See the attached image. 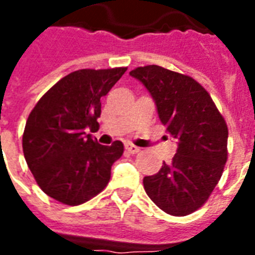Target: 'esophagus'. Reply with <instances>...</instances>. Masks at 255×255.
<instances>
[{"label":"esophagus","mask_w":255,"mask_h":255,"mask_svg":"<svg viewBox=\"0 0 255 255\" xmlns=\"http://www.w3.org/2000/svg\"><path fill=\"white\" fill-rule=\"evenodd\" d=\"M126 150H127L129 154H136V153H139V151H140V149H139V147H136L135 144H131V143L126 144Z\"/></svg>","instance_id":"34e87169"}]
</instances>
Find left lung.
Masks as SVG:
<instances>
[{
  "instance_id": "obj_1",
  "label": "left lung",
  "mask_w": 255,
  "mask_h": 255,
  "mask_svg": "<svg viewBox=\"0 0 255 255\" xmlns=\"http://www.w3.org/2000/svg\"><path fill=\"white\" fill-rule=\"evenodd\" d=\"M149 90L161 123L179 140L171 164L143 179L150 199L171 216H187L202 206L217 186L228 158V127L197 80L158 65L129 72Z\"/></svg>"
}]
</instances>
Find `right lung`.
I'll return each instance as SVG.
<instances>
[{
  "mask_svg": "<svg viewBox=\"0 0 255 255\" xmlns=\"http://www.w3.org/2000/svg\"><path fill=\"white\" fill-rule=\"evenodd\" d=\"M127 71L79 69L47 90L25 123L23 153L38 186L69 206L87 202L111 180L113 162L123 155L120 140L104 146L86 135L100 128L101 98Z\"/></svg>",
  "mask_w": 255,
  "mask_h": 255,
  "instance_id": "1",
  "label": "right lung"
}]
</instances>
